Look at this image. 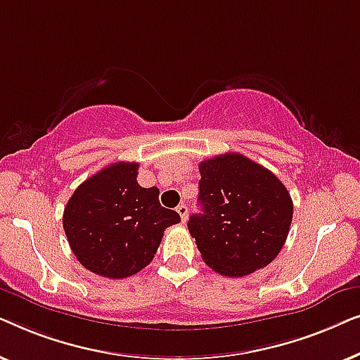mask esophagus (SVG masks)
Here are the masks:
<instances>
[{
  "mask_svg": "<svg viewBox=\"0 0 360 360\" xmlns=\"http://www.w3.org/2000/svg\"><path fill=\"white\" fill-rule=\"evenodd\" d=\"M176 213L180 214L181 223H185V221H186V216H188V208H186L185 205H179V206H176Z\"/></svg>",
  "mask_w": 360,
  "mask_h": 360,
  "instance_id": "34e87169",
  "label": "esophagus"
}]
</instances>
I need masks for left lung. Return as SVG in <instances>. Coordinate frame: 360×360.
I'll use <instances>...</instances> for the list:
<instances>
[{
  "mask_svg": "<svg viewBox=\"0 0 360 360\" xmlns=\"http://www.w3.org/2000/svg\"><path fill=\"white\" fill-rule=\"evenodd\" d=\"M200 214L188 231L201 257L226 277H244L277 257L287 240L293 201L285 185L243 154L200 164Z\"/></svg>",
  "mask_w": 360,
  "mask_h": 360,
  "instance_id": "8db88e82",
  "label": "left lung"
}]
</instances>
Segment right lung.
I'll list each match as a JSON object with an SVG mask.
<instances>
[{
  "instance_id": "right-lung-1",
  "label": "right lung",
  "mask_w": 360,
  "mask_h": 360,
  "mask_svg": "<svg viewBox=\"0 0 360 360\" xmlns=\"http://www.w3.org/2000/svg\"><path fill=\"white\" fill-rule=\"evenodd\" d=\"M137 162H116L83 181L63 210L72 252L106 278L131 277L150 264L164 231L180 214L159 201V188L137 184Z\"/></svg>"
}]
</instances>
